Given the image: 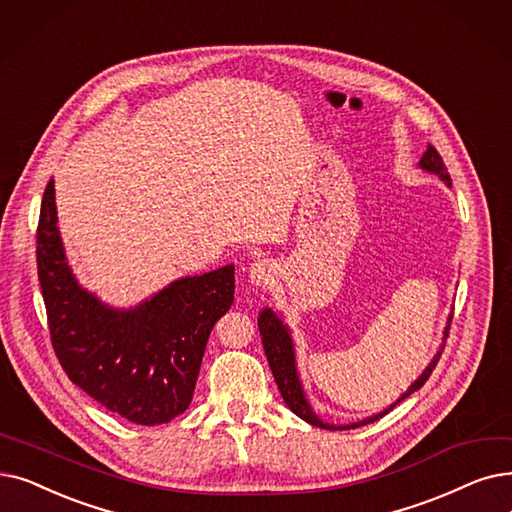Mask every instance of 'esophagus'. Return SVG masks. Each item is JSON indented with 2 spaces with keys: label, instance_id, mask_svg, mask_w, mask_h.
I'll return each instance as SVG.
<instances>
[{
  "label": "esophagus",
  "instance_id": "obj_1",
  "mask_svg": "<svg viewBox=\"0 0 512 512\" xmlns=\"http://www.w3.org/2000/svg\"><path fill=\"white\" fill-rule=\"evenodd\" d=\"M276 265L270 259H257L249 265V282L253 286H265L274 280Z\"/></svg>",
  "mask_w": 512,
  "mask_h": 512
}]
</instances>
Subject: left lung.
I'll list each match as a JSON object with an SVG mask.
<instances>
[{
	"label": "left lung",
	"instance_id": "left-lung-1",
	"mask_svg": "<svg viewBox=\"0 0 512 512\" xmlns=\"http://www.w3.org/2000/svg\"><path fill=\"white\" fill-rule=\"evenodd\" d=\"M418 167L422 171H429L433 175H437L439 180L452 188V180H450V173L446 169V165H443L439 152L429 144L425 154H422L420 161H418ZM450 320H452V314L448 316V324L446 328H443V339H441V345L437 349V353L433 355V360L429 362V366L422 370L418 374V379L399 395L395 402L385 408L383 412L379 414H372L368 418H362L358 422H349V425H332V422H326L322 420L316 410L311 408V404L307 402L305 397V391H303V383L299 379V370H297V358H295V343H293V335H291V328H288V324L282 320V316H278L276 311L272 307H263L259 311V332H261V341H263V349H265V355H268V364L272 368V374L276 379V385L280 389V395L284 399V404L291 408L299 418H303L305 422H309V425L314 427H320V429H328V431H345V429H355V427H362V425H368V422H374L379 420L381 416H385L387 412H391L402 399H406L410 393L418 391L422 385L427 383V379L431 376L435 364L439 362L441 358V351H443V345H446V339H448V330H450Z\"/></svg>",
	"mask_w": 512,
	"mask_h": 512
}]
</instances>
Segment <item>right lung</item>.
<instances>
[{"instance_id": "right-lung-1", "label": "right lung", "mask_w": 512, "mask_h": 512, "mask_svg": "<svg viewBox=\"0 0 512 512\" xmlns=\"http://www.w3.org/2000/svg\"><path fill=\"white\" fill-rule=\"evenodd\" d=\"M37 274L54 351L79 389L146 427L190 406L211 330L234 303L232 263L177 278L133 307L108 305L66 259L52 180L39 213Z\"/></svg>"}]
</instances>
